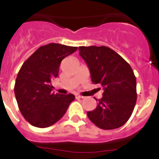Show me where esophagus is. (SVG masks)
Masks as SVG:
<instances>
[{
    "label": "esophagus",
    "mask_w": 159,
    "mask_h": 159,
    "mask_svg": "<svg viewBox=\"0 0 159 159\" xmlns=\"http://www.w3.org/2000/svg\"><path fill=\"white\" fill-rule=\"evenodd\" d=\"M76 98H77V99H82L83 97H82V96H80V95H76Z\"/></svg>",
    "instance_id": "obj_1"
}]
</instances>
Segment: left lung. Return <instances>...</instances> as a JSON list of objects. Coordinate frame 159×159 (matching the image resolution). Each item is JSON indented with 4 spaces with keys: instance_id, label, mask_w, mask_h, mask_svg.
<instances>
[{
    "instance_id": "left-lung-1",
    "label": "left lung",
    "mask_w": 159,
    "mask_h": 159,
    "mask_svg": "<svg viewBox=\"0 0 159 159\" xmlns=\"http://www.w3.org/2000/svg\"><path fill=\"white\" fill-rule=\"evenodd\" d=\"M79 54L91 72L92 82L101 85L102 98L97 108L87 111L92 123L102 129L124 125L133 113L137 100L136 77L130 65L106 46H81Z\"/></svg>"
}]
</instances>
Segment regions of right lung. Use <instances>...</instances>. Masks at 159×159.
Instances as JSON below:
<instances>
[{"label": "right lung", "mask_w": 159, "mask_h": 159, "mask_svg": "<svg viewBox=\"0 0 159 159\" xmlns=\"http://www.w3.org/2000/svg\"><path fill=\"white\" fill-rule=\"evenodd\" d=\"M77 49V47L59 43L41 46L19 71L15 95L22 116L33 126L47 128L53 125L74 101V95L52 93L51 81L58 76L62 60Z\"/></svg>", "instance_id": "1"}]
</instances>
